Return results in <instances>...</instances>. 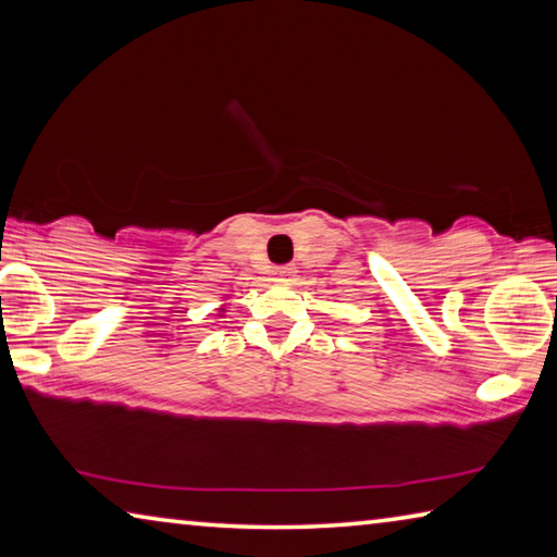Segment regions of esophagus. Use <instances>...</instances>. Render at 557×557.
I'll return each instance as SVG.
<instances>
[{
    "label": "esophagus",
    "instance_id": "obj_1",
    "mask_svg": "<svg viewBox=\"0 0 557 557\" xmlns=\"http://www.w3.org/2000/svg\"><path fill=\"white\" fill-rule=\"evenodd\" d=\"M292 275H295V270H292V268H277V270H272V280H277V282H287Z\"/></svg>",
    "mask_w": 557,
    "mask_h": 557
}]
</instances>
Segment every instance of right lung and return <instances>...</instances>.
Masks as SVG:
<instances>
[{"mask_svg":"<svg viewBox=\"0 0 557 557\" xmlns=\"http://www.w3.org/2000/svg\"><path fill=\"white\" fill-rule=\"evenodd\" d=\"M221 301H223V305L219 307V314H215V317H225V312H228V297H223Z\"/></svg>","mask_w":557,"mask_h":557,"instance_id":"add662e5","label":"right lung"}]
</instances>
